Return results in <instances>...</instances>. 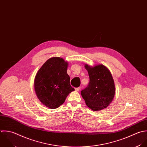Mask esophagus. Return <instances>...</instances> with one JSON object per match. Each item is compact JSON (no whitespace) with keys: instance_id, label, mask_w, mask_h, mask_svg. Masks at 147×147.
<instances>
[{"instance_id":"esophagus-1","label":"esophagus","mask_w":147,"mask_h":147,"mask_svg":"<svg viewBox=\"0 0 147 147\" xmlns=\"http://www.w3.org/2000/svg\"><path fill=\"white\" fill-rule=\"evenodd\" d=\"M75 90H76V91H77V92L79 91V90H80V87H78V88H75Z\"/></svg>"}]
</instances>
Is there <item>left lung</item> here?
Returning <instances> with one entry per match:
<instances>
[{
	"instance_id": "8db88e82",
	"label": "left lung",
	"mask_w": 147,
	"mask_h": 147,
	"mask_svg": "<svg viewBox=\"0 0 147 147\" xmlns=\"http://www.w3.org/2000/svg\"><path fill=\"white\" fill-rule=\"evenodd\" d=\"M89 76L88 86L81 91V96L86 105L92 111L106 108L112 101L115 94V86L109 69L103 65L94 67L85 65Z\"/></svg>"
}]
</instances>
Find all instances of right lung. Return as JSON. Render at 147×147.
<instances>
[{"label": "right lung", "mask_w": 147, "mask_h": 147, "mask_svg": "<svg viewBox=\"0 0 147 147\" xmlns=\"http://www.w3.org/2000/svg\"><path fill=\"white\" fill-rule=\"evenodd\" d=\"M68 63L63 58L52 57L39 69L34 80L37 97L50 109L58 108L74 89L71 87L67 73Z\"/></svg>", "instance_id": "obj_1"}]
</instances>
